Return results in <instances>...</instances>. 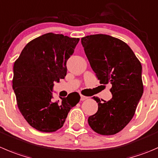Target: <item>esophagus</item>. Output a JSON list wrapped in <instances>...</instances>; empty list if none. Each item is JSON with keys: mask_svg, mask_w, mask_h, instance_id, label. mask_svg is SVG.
Instances as JSON below:
<instances>
[{"mask_svg": "<svg viewBox=\"0 0 158 158\" xmlns=\"http://www.w3.org/2000/svg\"><path fill=\"white\" fill-rule=\"evenodd\" d=\"M88 99V97L87 96H82V95H80V100L83 101V100H85V99Z\"/></svg>", "mask_w": 158, "mask_h": 158, "instance_id": "obj_1", "label": "esophagus"}]
</instances>
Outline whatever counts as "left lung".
I'll list each match as a JSON object with an SVG mask.
<instances>
[{
  "label": "left lung",
  "instance_id": "1",
  "mask_svg": "<svg viewBox=\"0 0 158 158\" xmlns=\"http://www.w3.org/2000/svg\"><path fill=\"white\" fill-rule=\"evenodd\" d=\"M81 42L99 83L112 85L109 101L93 97L98 110L89 125L101 135H113L129 123L143 95L141 64L125 42L110 35H87Z\"/></svg>",
  "mask_w": 158,
  "mask_h": 158
}]
</instances>
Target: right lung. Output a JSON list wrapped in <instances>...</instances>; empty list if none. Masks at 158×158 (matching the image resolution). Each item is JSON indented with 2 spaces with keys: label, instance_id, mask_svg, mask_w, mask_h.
Returning a JSON list of instances; mask_svg holds the SVG:
<instances>
[{
  "label": "right lung",
  "instance_id": "1",
  "mask_svg": "<svg viewBox=\"0 0 158 158\" xmlns=\"http://www.w3.org/2000/svg\"><path fill=\"white\" fill-rule=\"evenodd\" d=\"M79 38L47 33L26 45L14 65L13 89L18 109L26 121L42 132L63 126L70 110L79 102L75 92L53 100L54 82L65 79L66 62Z\"/></svg>",
  "mask_w": 158,
  "mask_h": 158
}]
</instances>
